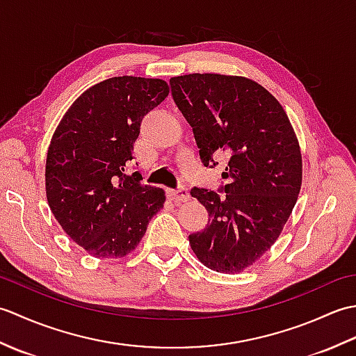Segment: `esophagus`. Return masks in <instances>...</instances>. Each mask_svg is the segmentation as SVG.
Instances as JSON below:
<instances>
[{"mask_svg":"<svg viewBox=\"0 0 356 356\" xmlns=\"http://www.w3.org/2000/svg\"><path fill=\"white\" fill-rule=\"evenodd\" d=\"M168 195H170V199H171L174 203H177V205H180V203H185V202L190 200V191H188L186 188H179V190H171V191H168Z\"/></svg>","mask_w":356,"mask_h":356,"instance_id":"obj_1","label":"esophagus"}]
</instances>
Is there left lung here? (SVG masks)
Segmentation results:
<instances>
[{"label":"left lung","instance_id":"1","mask_svg":"<svg viewBox=\"0 0 356 356\" xmlns=\"http://www.w3.org/2000/svg\"><path fill=\"white\" fill-rule=\"evenodd\" d=\"M172 99L193 127L205 166L228 159L225 194L193 188L209 214L190 245L207 268L237 274L275 243L297 203L303 161L282 105L245 76L193 73L170 79Z\"/></svg>","mask_w":356,"mask_h":356}]
</instances>
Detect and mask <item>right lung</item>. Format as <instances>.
Returning a JSON list of instances; mask_svg holds the SVG:
<instances>
[{
  "mask_svg": "<svg viewBox=\"0 0 356 356\" xmlns=\"http://www.w3.org/2000/svg\"><path fill=\"white\" fill-rule=\"evenodd\" d=\"M170 93L162 79L118 76L86 90L51 136L45 194L74 243L97 259H122L138 248L163 208L162 188L127 176L125 163L143 116Z\"/></svg>",
  "mask_w": 356,
  "mask_h": 356,
  "instance_id": "obj_1",
  "label": "right lung"
}]
</instances>
